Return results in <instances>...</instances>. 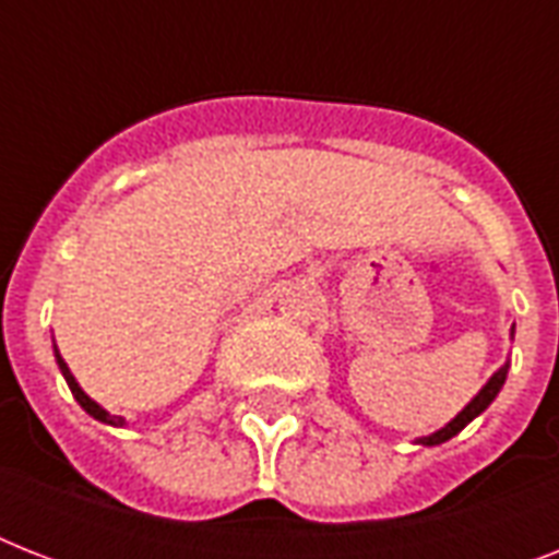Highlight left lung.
<instances>
[{"label":"left lung","instance_id":"1","mask_svg":"<svg viewBox=\"0 0 559 559\" xmlns=\"http://www.w3.org/2000/svg\"><path fill=\"white\" fill-rule=\"evenodd\" d=\"M504 377H508V362H504V366L499 368V371H496L493 377H490V382H487L485 389L478 391L476 397H473V403H469V406L464 408V412H461V415L455 417L452 424H447V426H443V429H441V432L429 435V438H420V443H426V447H432V443H443V441H450L452 435H459L461 429H464V426H467L469 420H473V417L481 415V412H485V408L490 406V403H493L496 394L502 391Z\"/></svg>","mask_w":559,"mask_h":559}]
</instances>
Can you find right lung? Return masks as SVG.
<instances>
[{"label":"right lung","instance_id":"add662e5","mask_svg":"<svg viewBox=\"0 0 559 559\" xmlns=\"http://www.w3.org/2000/svg\"><path fill=\"white\" fill-rule=\"evenodd\" d=\"M57 366H60V371H63V377H66V382H69V389H72L74 400H78V403H81V406L86 408V412H90V415L95 417V420H100V424H109V426H121V424H124V417L107 415V412H104V408H100L98 403H95V400H90V397H86V394H83L81 385L74 382L72 371H69V366H66L63 357H60V354H57Z\"/></svg>","mask_w":559,"mask_h":559}]
</instances>
